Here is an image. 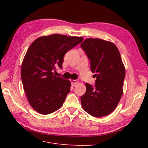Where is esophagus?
Listing matches in <instances>:
<instances>
[{"label": "esophagus", "mask_w": 148, "mask_h": 148, "mask_svg": "<svg viewBox=\"0 0 148 148\" xmlns=\"http://www.w3.org/2000/svg\"><path fill=\"white\" fill-rule=\"evenodd\" d=\"M71 83L73 86H75L78 83V80L77 79H71Z\"/></svg>", "instance_id": "obj_1"}]
</instances>
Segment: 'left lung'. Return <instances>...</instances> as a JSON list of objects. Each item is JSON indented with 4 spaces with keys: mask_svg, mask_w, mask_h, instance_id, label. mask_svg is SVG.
<instances>
[{
    "mask_svg": "<svg viewBox=\"0 0 148 148\" xmlns=\"http://www.w3.org/2000/svg\"><path fill=\"white\" fill-rule=\"evenodd\" d=\"M90 60L95 85L85 84L82 106L95 117L109 115L117 106L123 94L125 69L119 49L110 41L88 38L80 45Z\"/></svg>",
    "mask_w": 148,
    "mask_h": 148,
    "instance_id": "1",
    "label": "left lung"
}]
</instances>
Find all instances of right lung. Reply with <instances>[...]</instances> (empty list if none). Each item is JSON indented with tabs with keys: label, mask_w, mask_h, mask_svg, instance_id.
Instances as JSON below:
<instances>
[{
	"label": "right lung",
	"mask_w": 148,
	"mask_h": 148,
	"mask_svg": "<svg viewBox=\"0 0 148 148\" xmlns=\"http://www.w3.org/2000/svg\"><path fill=\"white\" fill-rule=\"evenodd\" d=\"M83 40L82 37L53 34L39 37L29 47L22 62L21 77L29 104L38 113L59 109L70 91L68 79L56 77L64 56Z\"/></svg>",
	"instance_id": "add662e5"
}]
</instances>
